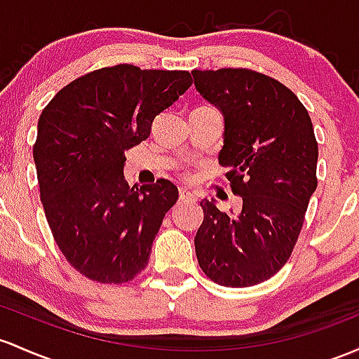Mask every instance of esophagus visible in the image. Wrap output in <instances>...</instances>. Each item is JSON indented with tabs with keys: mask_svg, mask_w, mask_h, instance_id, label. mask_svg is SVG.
Here are the masks:
<instances>
[{
	"mask_svg": "<svg viewBox=\"0 0 359 359\" xmlns=\"http://www.w3.org/2000/svg\"><path fill=\"white\" fill-rule=\"evenodd\" d=\"M179 199L180 201H196L198 198H196V194L192 191H189V189L182 187L179 189Z\"/></svg>",
	"mask_w": 359,
	"mask_h": 359,
	"instance_id": "obj_1",
	"label": "esophagus"
}]
</instances>
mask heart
Instances as JSON below:
<instances>
[{
	"instance_id": "1",
	"label": "heart",
	"mask_w": 359,
	"mask_h": 359,
	"mask_svg": "<svg viewBox=\"0 0 359 359\" xmlns=\"http://www.w3.org/2000/svg\"><path fill=\"white\" fill-rule=\"evenodd\" d=\"M186 177H189V173H187V172H186Z\"/></svg>"
}]
</instances>
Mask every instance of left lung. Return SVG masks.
<instances>
[{"mask_svg":"<svg viewBox=\"0 0 359 359\" xmlns=\"http://www.w3.org/2000/svg\"><path fill=\"white\" fill-rule=\"evenodd\" d=\"M196 90L224 117L219 165L238 215L201 201L194 245L203 273L222 286L267 281L291 257L317 189L318 144L312 119L293 92L249 68L192 71Z\"/></svg>","mask_w":359,"mask_h":359,"instance_id":"left-lung-1","label":"left lung"}]
</instances>
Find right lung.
Here are the masks:
<instances>
[{"mask_svg":"<svg viewBox=\"0 0 359 359\" xmlns=\"http://www.w3.org/2000/svg\"><path fill=\"white\" fill-rule=\"evenodd\" d=\"M192 85L189 71L100 68L54 95L39 117L34 161L47 223L59 250L85 278L133 281L179 189L124 180V151L144 141L155 117Z\"/></svg>","mask_w":359,"mask_h":359,"instance_id":"add662e5","label":"right lung"}]
</instances>
